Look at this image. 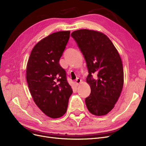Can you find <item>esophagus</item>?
<instances>
[{
  "label": "esophagus",
  "mask_w": 146,
  "mask_h": 146,
  "mask_svg": "<svg viewBox=\"0 0 146 146\" xmlns=\"http://www.w3.org/2000/svg\"><path fill=\"white\" fill-rule=\"evenodd\" d=\"M81 82H82V80H81V79H80L79 78H78L76 80V81H75V84H76V85H77V86H78L79 85V84H80V83H81Z\"/></svg>",
  "instance_id": "esophagus-1"
}]
</instances>
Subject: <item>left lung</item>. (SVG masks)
Returning <instances> with one entry per match:
<instances>
[{"instance_id":"8db88e82","label":"left lung","mask_w":146,"mask_h":146,"mask_svg":"<svg viewBox=\"0 0 146 146\" xmlns=\"http://www.w3.org/2000/svg\"><path fill=\"white\" fill-rule=\"evenodd\" d=\"M85 59L90 95L85 99L89 111L96 116L108 113L120 96L124 71L119 53L110 38L94 30L79 29L71 34ZM97 74L95 79L93 74Z\"/></svg>"}]
</instances>
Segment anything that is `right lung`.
Here are the masks:
<instances>
[{
    "label": "right lung",
    "mask_w": 146,
    "mask_h": 146,
    "mask_svg": "<svg viewBox=\"0 0 146 146\" xmlns=\"http://www.w3.org/2000/svg\"><path fill=\"white\" fill-rule=\"evenodd\" d=\"M70 31L52 33L33 48L27 67V81L35 104L52 118L66 112L68 99L73 93L66 73L59 64Z\"/></svg>",
    "instance_id": "obj_1"
}]
</instances>
